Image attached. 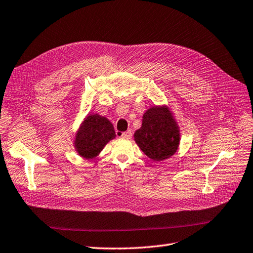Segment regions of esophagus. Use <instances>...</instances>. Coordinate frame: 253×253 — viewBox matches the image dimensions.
<instances>
[{
    "label": "esophagus",
    "mask_w": 253,
    "mask_h": 253,
    "mask_svg": "<svg viewBox=\"0 0 253 253\" xmlns=\"http://www.w3.org/2000/svg\"><path fill=\"white\" fill-rule=\"evenodd\" d=\"M131 135H132L131 130H127V131H125V132H122V133L120 134V137L123 138V139H130Z\"/></svg>",
    "instance_id": "esophagus-1"
}]
</instances>
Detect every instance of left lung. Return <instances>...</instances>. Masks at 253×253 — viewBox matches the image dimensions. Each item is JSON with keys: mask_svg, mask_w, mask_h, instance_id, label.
Masks as SVG:
<instances>
[{"mask_svg": "<svg viewBox=\"0 0 253 253\" xmlns=\"http://www.w3.org/2000/svg\"><path fill=\"white\" fill-rule=\"evenodd\" d=\"M133 139L146 156L153 161H163L178 150L180 129L168 105H154L142 118V125L134 131Z\"/></svg>", "mask_w": 253, "mask_h": 253, "instance_id": "obj_1", "label": "left lung"}]
</instances>
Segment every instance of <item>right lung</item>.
Here are the masks:
<instances>
[{
    "label": "right lung",
    "mask_w": 253,
    "mask_h": 253,
    "mask_svg": "<svg viewBox=\"0 0 253 253\" xmlns=\"http://www.w3.org/2000/svg\"><path fill=\"white\" fill-rule=\"evenodd\" d=\"M116 138L113 124L106 116L88 113L74 134V148L83 159H95L110 141Z\"/></svg>",
    "instance_id": "right-lung-1"
}]
</instances>
